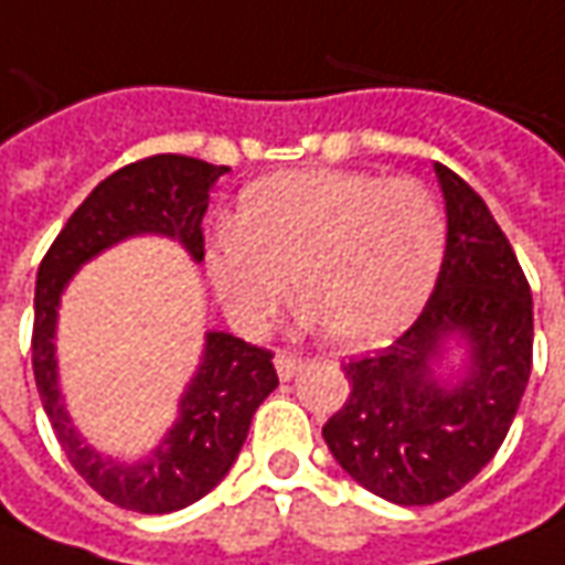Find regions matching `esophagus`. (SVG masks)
Returning <instances> with one entry per match:
<instances>
[{"instance_id":"1","label":"esophagus","mask_w":565,"mask_h":565,"mask_svg":"<svg viewBox=\"0 0 565 565\" xmlns=\"http://www.w3.org/2000/svg\"><path fill=\"white\" fill-rule=\"evenodd\" d=\"M299 366H302V361L299 358H294V354H287V351H278L275 354V370H278V379H294L296 373H299Z\"/></svg>"}]
</instances>
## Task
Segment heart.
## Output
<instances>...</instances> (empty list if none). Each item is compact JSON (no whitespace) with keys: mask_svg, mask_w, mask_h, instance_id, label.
Here are the masks:
<instances>
[{"mask_svg":"<svg viewBox=\"0 0 565 565\" xmlns=\"http://www.w3.org/2000/svg\"><path fill=\"white\" fill-rule=\"evenodd\" d=\"M444 247L447 216L419 180L290 171L244 192L235 223L207 244L204 266L244 333H263L296 284L306 321L321 323L337 349L364 351L422 309Z\"/></svg>","mask_w":565,"mask_h":565,"instance_id":"b5f03b06","label":"heart"}]
</instances>
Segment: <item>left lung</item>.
<instances>
[{"instance_id": "obj_1", "label": "left lung", "mask_w": 565, "mask_h": 565, "mask_svg": "<svg viewBox=\"0 0 565 565\" xmlns=\"http://www.w3.org/2000/svg\"><path fill=\"white\" fill-rule=\"evenodd\" d=\"M447 250L431 299L388 349L345 364L349 401L323 425L342 471L394 504L459 492L499 452L532 370V294L475 189L434 164ZM466 354L455 361V349Z\"/></svg>"}]
</instances>
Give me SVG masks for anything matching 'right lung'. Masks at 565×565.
Here are the masks:
<instances>
[{"mask_svg": "<svg viewBox=\"0 0 565 565\" xmlns=\"http://www.w3.org/2000/svg\"><path fill=\"white\" fill-rule=\"evenodd\" d=\"M226 164L189 156H152L134 161L76 207L39 266L35 278L33 373L51 428L66 459L106 502L137 514H171L207 495L242 452L256 406L278 388L271 351L207 330L199 370L180 394L177 419L156 447L134 461L106 456L78 434L63 404L57 373V309L76 271L109 247L161 235L180 242L192 263L204 259L201 220L211 189Z\"/></svg>", "mask_w": 565, "mask_h": 565, "instance_id": "obj_1", "label": "right lung"}]
</instances>
